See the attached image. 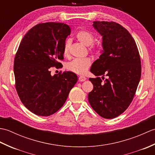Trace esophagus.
Here are the masks:
<instances>
[{"label": "esophagus", "mask_w": 155, "mask_h": 155, "mask_svg": "<svg viewBox=\"0 0 155 155\" xmlns=\"http://www.w3.org/2000/svg\"><path fill=\"white\" fill-rule=\"evenodd\" d=\"M87 78L84 77V76H80L79 77H78V81H79L80 82H83L84 81H86Z\"/></svg>", "instance_id": "1"}]
</instances>
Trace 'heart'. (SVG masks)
I'll list each match as a JSON object with an SVG mask.
<instances>
[{"label":"heart","mask_w":155,"mask_h":155,"mask_svg":"<svg viewBox=\"0 0 155 155\" xmlns=\"http://www.w3.org/2000/svg\"><path fill=\"white\" fill-rule=\"evenodd\" d=\"M77 38L78 41L83 45L88 47L91 45L89 48L90 51H97L98 47L96 45L93 44L94 40V35L91 32L87 31H80L77 34ZM71 40L67 39L65 41L63 47V55L64 57H67L68 55L69 47H70ZM91 65V59L89 57H84L81 58H74L72 61L69 62L67 64V68L72 72H74L77 74H83L90 67Z\"/></svg>","instance_id":"b5f03b06"}]
</instances>
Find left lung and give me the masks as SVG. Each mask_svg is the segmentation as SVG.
I'll list each match as a JSON object with an SVG mask.
<instances>
[{
	"mask_svg": "<svg viewBox=\"0 0 155 155\" xmlns=\"http://www.w3.org/2000/svg\"><path fill=\"white\" fill-rule=\"evenodd\" d=\"M93 27L102 37L99 58L91 66L97 76L90 78L93 89L88 93L91 107L101 117L111 119L119 116L132 102L141 76L140 58L132 36L114 22L94 21ZM107 78L103 83L98 77Z\"/></svg>",
	"mask_w": 155,
	"mask_h": 155,
	"instance_id": "left-lung-1",
	"label": "left lung"
}]
</instances>
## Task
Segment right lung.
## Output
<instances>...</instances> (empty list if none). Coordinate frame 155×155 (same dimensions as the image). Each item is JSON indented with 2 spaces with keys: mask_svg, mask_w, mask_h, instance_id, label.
<instances>
[{
  "mask_svg": "<svg viewBox=\"0 0 155 155\" xmlns=\"http://www.w3.org/2000/svg\"><path fill=\"white\" fill-rule=\"evenodd\" d=\"M71 34L67 25L41 23L28 31L20 43L14 61L16 89L26 108L38 116L48 117L63 106L78 78L74 72L51 74L59 67L63 47Z\"/></svg>",
  "mask_w": 155,
  "mask_h": 155,
  "instance_id": "add662e5",
  "label": "right lung"
}]
</instances>
